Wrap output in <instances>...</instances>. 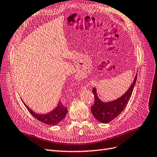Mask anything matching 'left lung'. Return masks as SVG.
I'll return each instance as SVG.
<instances>
[{
	"mask_svg": "<svg viewBox=\"0 0 157 157\" xmlns=\"http://www.w3.org/2000/svg\"><path fill=\"white\" fill-rule=\"evenodd\" d=\"M137 74L136 75L128 90L120 98L109 102H103L99 98L96 94V90L93 88L92 92L94 96V104L91 107V111L93 116L97 120L107 124L115 119L124 110L128 104L133 90L135 82H136Z\"/></svg>",
	"mask_w": 157,
	"mask_h": 157,
	"instance_id": "8db88e82",
	"label": "left lung"
}]
</instances>
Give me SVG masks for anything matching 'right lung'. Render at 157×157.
Wrapping results in <instances>:
<instances>
[{"label": "right lung", "instance_id": "1", "mask_svg": "<svg viewBox=\"0 0 157 157\" xmlns=\"http://www.w3.org/2000/svg\"><path fill=\"white\" fill-rule=\"evenodd\" d=\"M25 106L26 107L28 111L37 120L44 123V124L55 125L59 124V122L62 121L65 117L68 109L62 104L61 101H59L57 104V106L55 108L52 112H51L46 114H38L36 112H33L31 109H29L27 105L24 103Z\"/></svg>", "mask_w": 157, "mask_h": 157}]
</instances>
